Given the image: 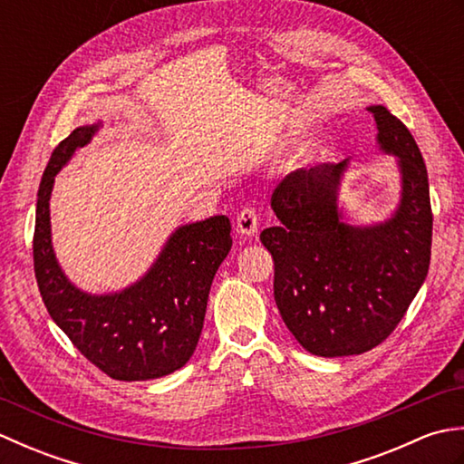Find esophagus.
<instances>
[{
    "label": "esophagus",
    "instance_id": "1",
    "mask_svg": "<svg viewBox=\"0 0 464 464\" xmlns=\"http://www.w3.org/2000/svg\"><path fill=\"white\" fill-rule=\"evenodd\" d=\"M259 229V215L253 207H245V209L237 215V231L245 237H251V235L257 233Z\"/></svg>",
    "mask_w": 464,
    "mask_h": 464
}]
</instances>
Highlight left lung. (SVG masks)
I'll use <instances>...</instances> for the list:
<instances>
[{
  "mask_svg": "<svg viewBox=\"0 0 464 464\" xmlns=\"http://www.w3.org/2000/svg\"><path fill=\"white\" fill-rule=\"evenodd\" d=\"M377 143L397 157L401 199L391 217L351 225L339 209L349 160L289 173L271 197L279 227L261 233L275 261V303L304 351L347 357L395 331L425 283L432 213L419 145L387 107L369 105Z\"/></svg>",
  "mask_w": 464,
  "mask_h": 464,
  "instance_id": "8db88e82",
  "label": "left lung"
}]
</instances>
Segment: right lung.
<instances>
[{
    "mask_svg": "<svg viewBox=\"0 0 464 464\" xmlns=\"http://www.w3.org/2000/svg\"><path fill=\"white\" fill-rule=\"evenodd\" d=\"M82 125L55 147L37 193L34 267L39 293L77 351L117 381L171 374L191 359L217 269L231 251V221L215 215L177 227L141 279L115 293L93 295L67 279L52 245L55 175L100 131Z\"/></svg>",
    "mask_w": 464,
    "mask_h": 464,
    "instance_id": "obj_1",
    "label": "right lung"
}]
</instances>
